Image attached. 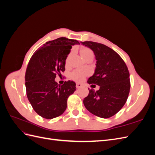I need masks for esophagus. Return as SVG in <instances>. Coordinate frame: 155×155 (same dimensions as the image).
Wrapping results in <instances>:
<instances>
[{
  "label": "esophagus",
  "instance_id": "obj_1",
  "mask_svg": "<svg viewBox=\"0 0 155 155\" xmlns=\"http://www.w3.org/2000/svg\"><path fill=\"white\" fill-rule=\"evenodd\" d=\"M81 86H82V85H81V83H76V88H79L81 87Z\"/></svg>",
  "mask_w": 155,
  "mask_h": 155
}]
</instances>
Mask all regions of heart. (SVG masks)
<instances>
[{
	"label": "heart",
	"instance_id": "1",
	"mask_svg": "<svg viewBox=\"0 0 155 155\" xmlns=\"http://www.w3.org/2000/svg\"><path fill=\"white\" fill-rule=\"evenodd\" d=\"M80 54L81 55V57L83 59H85L86 58L88 57V56H94V54L92 52V51L89 49L88 48L86 47H83L81 48L80 50ZM69 58H70V55L68 57L67 59V64L68 63L69 61ZM86 76V72H84L83 70H77L74 71L72 74H71V77L72 79H74V80L78 81H83L84 79H85Z\"/></svg>",
	"mask_w": 155,
	"mask_h": 155
}]
</instances>
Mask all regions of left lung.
Wrapping results in <instances>:
<instances>
[{
  "mask_svg": "<svg viewBox=\"0 0 155 155\" xmlns=\"http://www.w3.org/2000/svg\"><path fill=\"white\" fill-rule=\"evenodd\" d=\"M80 43L93 51L96 60L94 73L87 83L100 86L96 91L88 89V95L83 100L84 105L94 115L110 118L127 100L130 87L128 68L120 56L106 45L92 41Z\"/></svg>",
  "mask_w": 155,
  "mask_h": 155,
  "instance_id": "obj_1",
  "label": "left lung"
}]
</instances>
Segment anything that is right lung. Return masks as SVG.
Listing matches in <instances>:
<instances>
[{"mask_svg":"<svg viewBox=\"0 0 155 155\" xmlns=\"http://www.w3.org/2000/svg\"><path fill=\"white\" fill-rule=\"evenodd\" d=\"M77 40L59 37L43 45L32 55L25 74L28 99L41 117L52 119L61 115L67 107V99L76 90V83L65 81L58 85L56 74L65 70V62L72 46Z\"/></svg>","mask_w":155,"mask_h":155,"instance_id":"obj_1","label":"right lung"}]
</instances>
